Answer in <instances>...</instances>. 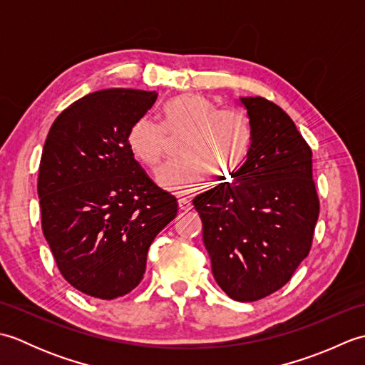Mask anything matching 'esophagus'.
Segmentation results:
<instances>
[{"label": "esophagus", "mask_w": 365, "mask_h": 365, "mask_svg": "<svg viewBox=\"0 0 365 365\" xmlns=\"http://www.w3.org/2000/svg\"><path fill=\"white\" fill-rule=\"evenodd\" d=\"M178 208H180L182 212H190L192 208V204L188 199H178Z\"/></svg>", "instance_id": "esophagus-1"}]
</instances>
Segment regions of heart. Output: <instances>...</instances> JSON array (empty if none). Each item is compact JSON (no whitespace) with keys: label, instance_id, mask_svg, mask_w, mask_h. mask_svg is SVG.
<instances>
[{"label":"heart","instance_id":"heart-1","mask_svg":"<svg viewBox=\"0 0 365 365\" xmlns=\"http://www.w3.org/2000/svg\"><path fill=\"white\" fill-rule=\"evenodd\" d=\"M218 108L204 96L185 94L163 108V125L139 118L130 127L128 149L147 168L161 161L168 136L185 138L178 152L182 161L169 163L155 173V182L163 190L188 195L208 178L213 183L230 180L242 168L251 145L250 119L237 108Z\"/></svg>","mask_w":365,"mask_h":365}]
</instances>
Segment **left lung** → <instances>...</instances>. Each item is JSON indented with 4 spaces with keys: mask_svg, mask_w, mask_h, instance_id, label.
Listing matches in <instances>:
<instances>
[{
    "mask_svg": "<svg viewBox=\"0 0 365 365\" xmlns=\"http://www.w3.org/2000/svg\"><path fill=\"white\" fill-rule=\"evenodd\" d=\"M251 123L246 161L192 200L215 281L235 301H257L290 281L319 220L312 150L282 108L238 97Z\"/></svg>",
    "mask_w": 365,
    "mask_h": 365,
    "instance_id": "left-lung-1",
    "label": "left lung"
}]
</instances>
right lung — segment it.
Instances as JSON below:
<instances>
[{
	"label": "right lung",
	"mask_w": 365,
	"mask_h": 365,
	"mask_svg": "<svg viewBox=\"0 0 365 365\" xmlns=\"http://www.w3.org/2000/svg\"><path fill=\"white\" fill-rule=\"evenodd\" d=\"M157 92L103 89L61 113L45 139L37 192L42 230L76 290L100 299L141 282L153 238L177 215L128 149L127 135Z\"/></svg>",
	"instance_id": "obj_1"
}]
</instances>
